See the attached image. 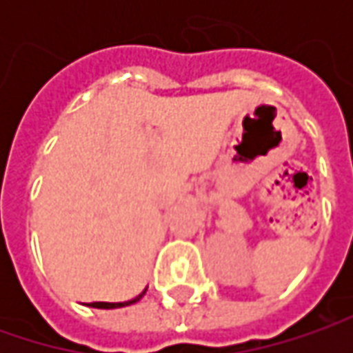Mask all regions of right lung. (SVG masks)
Masks as SVG:
<instances>
[{"label": "right lung", "mask_w": 353, "mask_h": 353, "mask_svg": "<svg viewBox=\"0 0 353 353\" xmlns=\"http://www.w3.org/2000/svg\"><path fill=\"white\" fill-rule=\"evenodd\" d=\"M145 292H147V289H145L139 296L131 299V301H128V303H90L88 306H94V308H119V306H128V305H133V303H137Z\"/></svg>", "instance_id": "1"}]
</instances>
